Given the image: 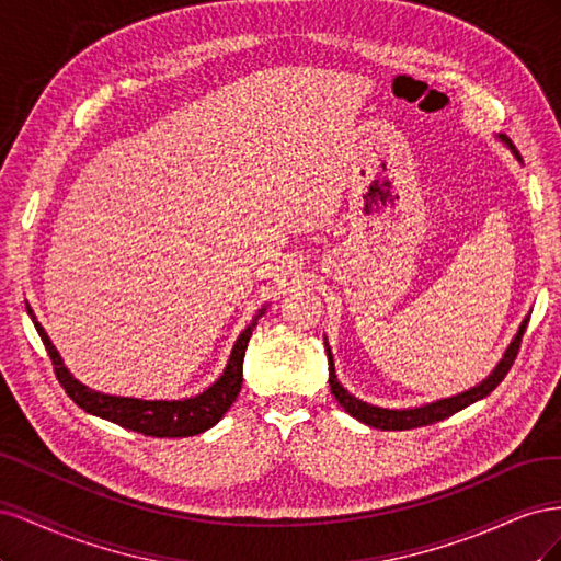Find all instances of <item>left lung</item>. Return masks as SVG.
I'll list each match as a JSON object with an SVG mask.
<instances>
[{
    "mask_svg": "<svg viewBox=\"0 0 561 561\" xmlns=\"http://www.w3.org/2000/svg\"><path fill=\"white\" fill-rule=\"evenodd\" d=\"M501 140L505 145H511V140L505 138V135H501ZM511 149L515 151V147L511 145ZM517 154V151H515ZM524 330H526V322H522V328L515 336V342L511 344V348L505 351L503 360L499 363V367L491 371L489 379H484L480 386H474L470 390H466V393L461 396H454V398H447V400H439V402H433V404H426V407H414V410H383V407H375V404H367L358 398H353L348 390L342 388V383L336 381V375H334V363H332V353L328 348V360H330V390L332 396L336 398V402L344 407V410L355 416L358 421L367 423V426L371 428H381V431H410V428H419V426H431V423L435 421H443L456 412H461L463 407L478 402L482 398H486L491 390H494L503 379L507 371H511L515 358H517V351H519V344H522V336H524Z\"/></svg>",
    "mask_w": 561,
    "mask_h": 561,
    "instance_id": "obj_1",
    "label": "left lung"
}]
</instances>
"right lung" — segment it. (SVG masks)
<instances>
[{
    "instance_id": "obj_1",
    "label": "right lung",
    "mask_w": 561,
    "mask_h": 561,
    "mask_svg": "<svg viewBox=\"0 0 561 561\" xmlns=\"http://www.w3.org/2000/svg\"><path fill=\"white\" fill-rule=\"evenodd\" d=\"M32 316V311H30ZM260 318V316H257ZM257 318H254L245 332L236 342L231 358L227 363L225 375L219 377L208 390H203L196 398L186 400H138V398H118V396H105L91 390L83 383H79L70 371L65 369L56 346L50 344L44 328L32 316V322L42 336V342L48 351V358L54 363V371L65 388V393L70 396L83 412L93 416L107 419L116 426L151 435V437H192L203 431L213 428L215 423L225 416V412L233 404L236 396H239L241 383H243V358L245 348L252 336L254 325H257Z\"/></svg>"
}]
</instances>
